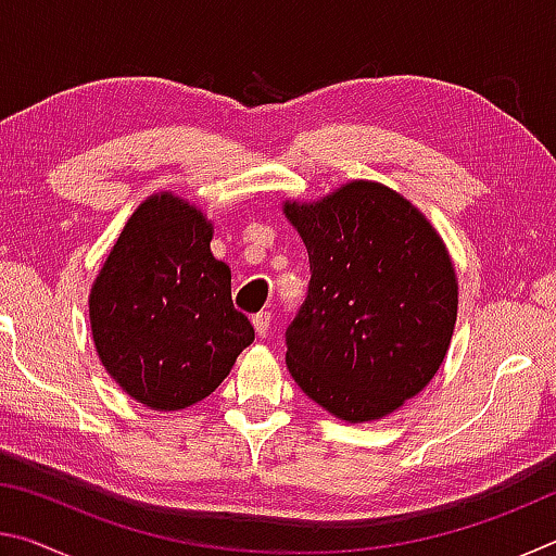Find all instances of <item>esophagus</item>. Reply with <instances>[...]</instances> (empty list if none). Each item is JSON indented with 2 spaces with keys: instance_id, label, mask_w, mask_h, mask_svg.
Wrapping results in <instances>:
<instances>
[{
  "instance_id": "esophagus-1",
  "label": "esophagus",
  "mask_w": 556,
  "mask_h": 556,
  "mask_svg": "<svg viewBox=\"0 0 556 556\" xmlns=\"http://www.w3.org/2000/svg\"><path fill=\"white\" fill-rule=\"evenodd\" d=\"M252 326H255L257 336H267L269 333V326H271V314L269 312H260L252 316Z\"/></svg>"
}]
</instances>
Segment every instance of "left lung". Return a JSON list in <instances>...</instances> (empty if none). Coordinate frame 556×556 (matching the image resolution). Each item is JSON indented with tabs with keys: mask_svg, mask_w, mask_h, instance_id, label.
Returning <instances> with one entry per match:
<instances>
[{
	"mask_svg": "<svg viewBox=\"0 0 556 556\" xmlns=\"http://www.w3.org/2000/svg\"><path fill=\"white\" fill-rule=\"evenodd\" d=\"M281 211L312 265L308 296L287 328L291 378L351 425L388 417L448 353L458 279L444 240L404 195L365 178Z\"/></svg>",
	"mask_w": 556,
	"mask_h": 556,
	"instance_id": "obj_1",
	"label": "left lung"
}]
</instances>
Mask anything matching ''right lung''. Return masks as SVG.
I'll return each mask as SVG.
<instances>
[{
  "instance_id": "1",
  "label": "right lung",
  "mask_w": 556,
  "mask_h": 556,
  "mask_svg": "<svg viewBox=\"0 0 556 556\" xmlns=\"http://www.w3.org/2000/svg\"><path fill=\"white\" fill-rule=\"evenodd\" d=\"M211 240L201 208L172 191L154 193L129 215L92 281L100 363L149 409L176 412L208 397L255 341Z\"/></svg>"
}]
</instances>
